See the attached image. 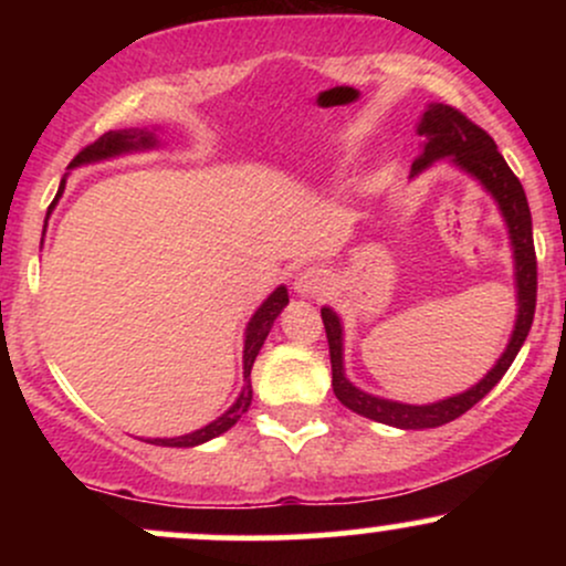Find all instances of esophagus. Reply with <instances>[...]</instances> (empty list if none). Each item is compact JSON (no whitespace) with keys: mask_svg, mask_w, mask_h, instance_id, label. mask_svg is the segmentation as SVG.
<instances>
[{"mask_svg":"<svg viewBox=\"0 0 566 566\" xmlns=\"http://www.w3.org/2000/svg\"><path fill=\"white\" fill-rule=\"evenodd\" d=\"M329 287V274L319 265H311V269H305L297 274L295 279V292L301 297H319L327 292Z\"/></svg>","mask_w":566,"mask_h":566,"instance_id":"obj_1","label":"esophagus"}]
</instances>
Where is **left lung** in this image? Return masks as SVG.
<instances>
[{
    "label": "left lung",
    "mask_w": 566,
    "mask_h": 566,
    "mask_svg": "<svg viewBox=\"0 0 566 566\" xmlns=\"http://www.w3.org/2000/svg\"><path fill=\"white\" fill-rule=\"evenodd\" d=\"M418 133L426 138L423 154L412 161V175L423 172L439 159H452L460 170H465L471 178H476L492 199L497 201L500 212H503L505 226H509L511 250H513V269H516V297H518V314L516 327L505 346L503 356L497 365L484 375L476 386L469 391L450 396V399L433 401V405H399V401L378 399V396L365 394L356 388L354 382L343 373V327L340 319L333 308L324 305L322 322L324 333L329 343V361H333V391L340 399L343 407L354 409L356 415L378 423L407 428V431H418V428H437L460 418L463 412L482 401L497 380L509 373V367L516 359L518 348L527 340L532 319H535V303H537V258L535 242H532V216L527 205V193L511 167L505 165L503 154L497 151L495 140L484 133L482 127L473 125L465 114L458 108L447 106V103H428L420 119Z\"/></svg>",
    "instance_id": "left-lung-1"
}]
</instances>
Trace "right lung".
<instances>
[{
    "mask_svg": "<svg viewBox=\"0 0 566 566\" xmlns=\"http://www.w3.org/2000/svg\"><path fill=\"white\" fill-rule=\"evenodd\" d=\"M154 146H159L157 129H148V127L112 129V133L101 135V138H97L95 143H90L87 148H82V151L76 154L74 161H71L69 167L90 165V161H101V159H112V157H119V154H129V151H146V148H154ZM63 188H66V178L61 180V188H57V197L53 199V205H50L48 218H50V212H53V207L57 205V199H61ZM44 229H48V220H44ZM287 303H290L287 287H276L269 297H265L261 308L252 314V319H250V324H247V333H244V388H242V394H239V399L233 401V405L226 409V412L220 415L218 420H212L210 426L199 428V431L186 433V437L146 439V441H151V444H159V447H197V444H205V441L216 439V437H220V433L229 431V428L237 423L239 418H242L247 409H250V401H252V386H250L252 365H255L258 350L263 348V340L269 337L271 327H274L276 316L282 314V308Z\"/></svg>",
    "mask_w": 566,
    "mask_h": 566,
    "instance_id": "1",
    "label": "right lung"
}]
</instances>
